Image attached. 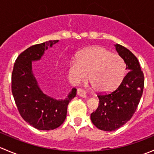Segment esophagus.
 <instances>
[{
	"instance_id": "obj_1",
	"label": "esophagus",
	"mask_w": 154,
	"mask_h": 154,
	"mask_svg": "<svg viewBox=\"0 0 154 154\" xmlns=\"http://www.w3.org/2000/svg\"><path fill=\"white\" fill-rule=\"evenodd\" d=\"M77 94L82 97H86V92L83 88H78L77 89Z\"/></svg>"
}]
</instances>
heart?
Returning <instances> with one entry per match:
<instances>
[{"label":"heart","mask_w":154,"mask_h":154,"mask_svg":"<svg viewBox=\"0 0 154 154\" xmlns=\"http://www.w3.org/2000/svg\"><path fill=\"white\" fill-rule=\"evenodd\" d=\"M77 60L71 62L69 74L73 82L80 83L87 80L95 91L106 92L119 86L125 74V63L122 57L112 54L100 46L82 51Z\"/></svg>","instance_id":"heart-1"}]
</instances>
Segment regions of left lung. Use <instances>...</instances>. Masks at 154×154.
Segmentation results:
<instances>
[{
	"label": "left lung",
	"mask_w": 154,
	"mask_h": 154,
	"mask_svg": "<svg viewBox=\"0 0 154 154\" xmlns=\"http://www.w3.org/2000/svg\"><path fill=\"white\" fill-rule=\"evenodd\" d=\"M116 49L126 63V74L117 88L98 94L99 106L91 114L93 125L104 131H113L127 123L136 112L143 93L144 74L136 56L127 48L116 44Z\"/></svg>",
	"instance_id": "8db88e82"
}]
</instances>
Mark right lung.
<instances>
[{"label":"right lung","mask_w":154,"mask_h":154,"mask_svg":"<svg viewBox=\"0 0 154 154\" xmlns=\"http://www.w3.org/2000/svg\"><path fill=\"white\" fill-rule=\"evenodd\" d=\"M59 40L32 45L23 51L14 64L12 73V92L15 104L26 122L40 130H54L66 120L69 102L77 94L72 88L65 100H56L44 94L32 71V62L41 59L48 46Z\"/></svg>","instance_id":"1"}]
</instances>
